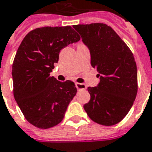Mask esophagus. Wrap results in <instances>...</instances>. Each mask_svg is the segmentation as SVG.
Instances as JSON below:
<instances>
[{"label": "esophagus", "instance_id": "obj_1", "mask_svg": "<svg viewBox=\"0 0 152 152\" xmlns=\"http://www.w3.org/2000/svg\"><path fill=\"white\" fill-rule=\"evenodd\" d=\"M76 87L77 90H84V89H86V88H87L85 84L79 83H76Z\"/></svg>", "mask_w": 152, "mask_h": 152}]
</instances>
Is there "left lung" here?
<instances>
[{
  "label": "left lung",
  "mask_w": 152,
  "mask_h": 152,
  "mask_svg": "<svg viewBox=\"0 0 152 152\" xmlns=\"http://www.w3.org/2000/svg\"><path fill=\"white\" fill-rule=\"evenodd\" d=\"M91 54V65L100 82L88 87L90 100L84 104L89 118L104 126L115 125L126 116L138 91L137 66L133 53L114 30L105 23L77 24Z\"/></svg>",
  "instance_id": "obj_1"
}]
</instances>
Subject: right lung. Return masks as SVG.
<instances>
[{
    "label": "right lung",
    "instance_id": "right-lung-1",
    "mask_svg": "<svg viewBox=\"0 0 152 152\" xmlns=\"http://www.w3.org/2000/svg\"><path fill=\"white\" fill-rule=\"evenodd\" d=\"M80 36L70 26L42 27L30 31L18 47L12 64L13 95L25 119L47 129L63 120L76 94L75 83L59 82L50 72L60 50Z\"/></svg>",
    "mask_w": 152,
    "mask_h": 152
}]
</instances>
